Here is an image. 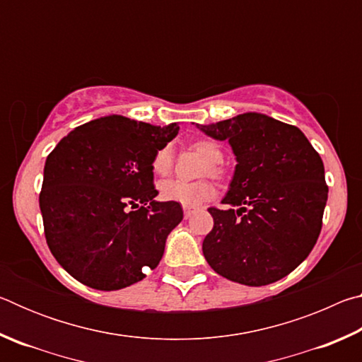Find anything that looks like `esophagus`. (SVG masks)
Masks as SVG:
<instances>
[{
    "label": "esophagus",
    "instance_id": "obj_1",
    "mask_svg": "<svg viewBox=\"0 0 362 362\" xmlns=\"http://www.w3.org/2000/svg\"><path fill=\"white\" fill-rule=\"evenodd\" d=\"M194 212V209H193V207H183V216H185V218H189V217H192V214Z\"/></svg>",
    "mask_w": 362,
    "mask_h": 362
}]
</instances>
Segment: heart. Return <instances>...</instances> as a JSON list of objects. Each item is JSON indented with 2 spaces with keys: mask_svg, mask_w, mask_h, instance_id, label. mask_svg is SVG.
<instances>
[{
  "mask_svg": "<svg viewBox=\"0 0 362 362\" xmlns=\"http://www.w3.org/2000/svg\"><path fill=\"white\" fill-rule=\"evenodd\" d=\"M192 150L203 156L207 164L206 170L212 177H222L220 163L223 159V151L216 140L198 139L192 144ZM173 169V151L169 146L159 148L151 159V170L159 177H164ZM214 185L209 180L183 182V180H164L159 183V198L166 203H175L180 206H198L206 199L212 198Z\"/></svg>",
  "mask_w": 362,
  "mask_h": 362,
  "instance_id": "b5f03b06",
  "label": "heart"
}]
</instances>
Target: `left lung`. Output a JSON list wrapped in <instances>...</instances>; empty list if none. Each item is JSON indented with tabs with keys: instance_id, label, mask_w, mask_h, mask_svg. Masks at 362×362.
I'll list each match as a JSON object with an SVG mask.
<instances>
[{
	"instance_id": "8db88e82",
	"label": "left lung",
	"mask_w": 362,
	"mask_h": 362,
	"mask_svg": "<svg viewBox=\"0 0 362 362\" xmlns=\"http://www.w3.org/2000/svg\"><path fill=\"white\" fill-rule=\"evenodd\" d=\"M196 126L212 139L228 140L238 163L222 199L226 207H209L207 263L220 276L246 286L287 276L321 233L329 192L321 156L298 127L262 113Z\"/></svg>"
}]
</instances>
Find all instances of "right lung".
Here are the masks:
<instances>
[{
    "mask_svg": "<svg viewBox=\"0 0 362 362\" xmlns=\"http://www.w3.org/2000/svg\"><path fill=\"white\" fill-rule=\"evenodd\" d=\"M179 124L105 116L73 129L46 159L40 193L52 255L79 283L118 291L156 268L180 204L155 201L151 159Z\"/></svg>",
    "mask_w": 362,
    "mask_h": 362,
    "instance_id": "obj_1",
    "label": "right lung"
}]
</instances>
